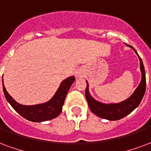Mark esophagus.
<instances>
[{
    "instance_id": "34e87169",
    "label": "esophagus",
    "mask_w": 151,
    "mask_h": 151,
    "mask_svg": "<svg viewBox=\"0 0 151 151\" xmlns=\"http://www.w3.org/2000/svg\"><path fill=\"white\" fill-rule=\"evenodd\" d=\"M82 73H81V71H77L76 72V77H81L82 76Z\"/></svg>"
}]
</instances>
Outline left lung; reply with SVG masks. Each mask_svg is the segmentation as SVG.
<instances>
[{"instance_id": "8db88e82", "label": "left lung", "mask_w": 151, "mask_h": 151, "mask_svg": "<svg viewBox=\"0 0 151 151\" xmlns=\"http://www.w3.org/2000/svg\"><path fill=\"white\" fill-rule=\"evenodd\" d=\"M135 52L136 54L138 53L136 50L133 47H131ZM139 61H140V70L142 72L141 82L136 88L135 91L127 99L124 101L119 103V104H103L100 102L96 101L95 99L92 98L91 96L89 91H88V83L87 82V88L85 90V96L88 101V106L91 111L97 116L107 120H119L123 119L131 112H132L139 106L141 103L142 99L146 91V74H145V69L142 60L139 55Z\"/></svg>"}]
</instances>
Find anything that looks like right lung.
<instances>
[{"mask_svg":"<svg viewBox=\"0 0 151 151\" xmlns=\"http://www.w3.org/2000/svg\"><path fill=\"white\" fill-rule=\"evenodd\" d=\"M75 76H70L62 81L58 90L52 98L47 103L37 105L26 106L17 103L9 93L7 92L3 83V91L7 101L9 102L12 108L26 119L32 122H44L52 119L58 116L62 111V106L64 104L65 97L75 81Z\"/></svg>","mask_w":151,"mask_h":151,"instance_id":"add662e5","label":"right lung"}]
</instances>
